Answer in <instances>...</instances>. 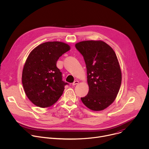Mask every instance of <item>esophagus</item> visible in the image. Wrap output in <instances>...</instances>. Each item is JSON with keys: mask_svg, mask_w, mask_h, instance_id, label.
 <instances>
[{"mask_svg": "<svg viewBox=\"0 0 149 149\" xmlns=\"http://www.w3.org/2000/svg\"><path fill=\"white\" fill-rule=\"evenodd\" d=\"M78 83H79V81H75L72 84V86H75V85L78 84Z\"/></svg>", "mask_w": 149, "mask_h": 149, "instance_id": "obj_1", "label": "esophagus"}]
</instances>
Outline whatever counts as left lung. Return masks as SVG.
Here are the masks:
<instances>
[{"label": "left lung", "mask_w": 149, "mask_h": 149, "mask_svg": "<svg viewBox=\"0 0 149 149\" xmlns=\"http://www.w3.org/2000/svg\"><path fill=\"white\" fill-rule=\"evenodd\" d=\"M86 64L88 94L81 98L93 111H101L115 100L121 84V71L115 52L102 40H85L75 44Z\"/></svg>", "instance_id": "obj_1"}]
</instances>
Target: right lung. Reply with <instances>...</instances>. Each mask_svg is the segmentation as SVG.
<instances>
[{
	"label": "right lung",
	"mask_w": 149,
	"mask_h": 149,
	"mask_svg": "<svg viewBox=\"0 0 149 149\" xmlns=\"http://www.w3.org/2000/svg\"><path fill=\"white\" fill-rule=\"evenodd\" d=\"M70 49L63 42H47L34 48L28 56L22 81L26 96L38 107H51L63 94L68 83L62 81L56 65L59 58Z\"/></svg>",
	"instance_id": "1"
}]
</instances>
